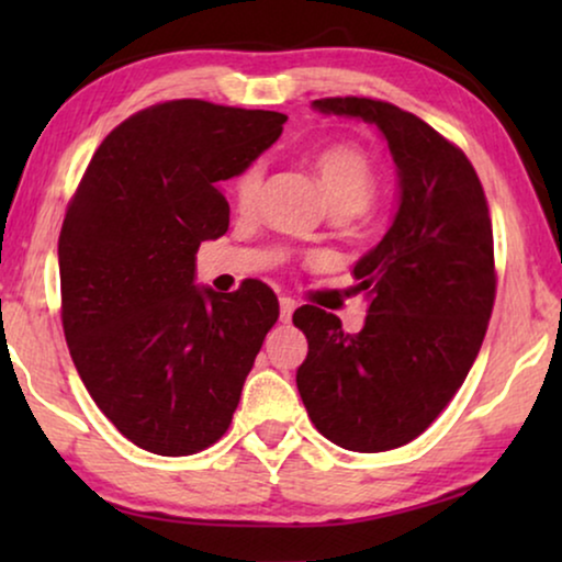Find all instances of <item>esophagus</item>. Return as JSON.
I'll use <instances>...</instances> for the list:
<instances>
[{"mask_svg": "<svg viewBox=\"0 0 562 562\" xmlns=\"http://www.w3.org/2000/svg\"><path fill=\"white\" fill-rule=\"evenodd\" d=\"M294 299H289V296H281L279 299V317H281V322H289L291 319V314H294Z\"/></svg>", "mask_w": 562, "mask_h": 562, "instance_id": "esophagus-1", "label": "esophagus"}]
</instances>
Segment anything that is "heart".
<instances>
[{"instance_id":"1","label":"heart","mask_w":562,"mask_h":562,"mask_svg":"<svg viewBox=\"0 0 562 562\" xmlns=\"http://www.w3.org/2000/svg\"><path fill=\"white\" fill-rule=\"evenodd\" d=\"M319 187L333 210L356 214L368 204L375 189V168L366 148L356 143H335L314 158ZM263 183V164L256 160L233 181V199L240 212H250Z\"/></svg>"}]
</instances>
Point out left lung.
<instances>
[{
	"label": "left lung",
	"mask_w": 562,
	"mask_h": 562,
	"mask_svg": "<svg viewBox=\"0 0 562 562\" xmlns=\"http://www.w3.org/2000/svg\"><path fill=\"white\" fill-rule=\"evenodd\" d=\"M312 106L379 127L398 199L386 235L352 266L363 329L345 333L312 304L294 312L310 342L296 386L329 442L383 452L432 425L479 356L496 296L488 204L463 150L412 112L363 97Z\"/></svg>",
	"instance_id": "left-lung-1"
}]
</instances>
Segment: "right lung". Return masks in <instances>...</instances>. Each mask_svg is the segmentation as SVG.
Wrapping results in <instances>:
<instances>
[{
  "label": "right lung",
  "mask_w": 562,
  "mask_h": 562,
  "mask_svg": "<svg viewBox=\"0 0 562 562\" xmlns=\"http://www.w3.org/2000/svg\"><path fill=\"white\" fill-rule=\"evenodd\" d=\"M286 114L176 99L114 127L58 240L64 333L106 419L156 456L227 432L279 299L248 279L196 286V250L229 227L220 181L279 140Z\"/></svg>",
  "instance_id": "obj_1"
}]
</instances>
